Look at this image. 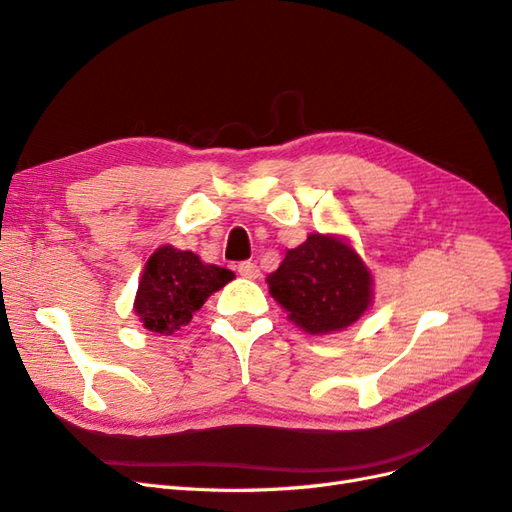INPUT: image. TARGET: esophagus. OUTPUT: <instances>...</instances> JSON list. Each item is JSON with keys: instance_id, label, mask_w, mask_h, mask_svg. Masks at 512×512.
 I'll use <instances>...</instances> for the list:
<instances>
[{"instance_id": "esophagus-1", "label": "esophagus", "mask_w": 512, "mask_h": 512, "mask_svg": "<svg viewBox=\"0 0 512 512\" xmlns=\"http://www.w3.org/2000/svg\"><path fill=\"white\" fill-rule=\"evenodd\" d=\"M238 274L244 278H259V266L253 261L238 263Z\"/></svg>"}]
</instances>
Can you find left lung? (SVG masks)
Instances as JSON below:
<instances>
[{
    "label": "left lung",
    "instance_id": "obj_1",
    "mask_svg": "<svg viewBox=\"0 0 512 512\" xmlns=\"http://www.w3.org/2000/svg\"><path fill=\"white\" fill-rule=\"evenodd\" d=\"M272 298L312 336L340 332L372 306L374 280L353 244L334 234H310L285 253L266 278Z\"/></svg>",
    "mask_w": 512,
    "mask_h": 512
}]
</instances>
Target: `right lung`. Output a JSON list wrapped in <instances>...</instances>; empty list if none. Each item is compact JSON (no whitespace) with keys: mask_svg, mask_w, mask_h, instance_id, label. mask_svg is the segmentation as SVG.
I'll list each match as a JSON object with an SVG mask.
<instances>
[{"mask_svg":"<svg viewBox=\"0 0 512 512\" xmlns=\"http://www.w3.org/2000/svg\"><path fill=\"white\" fill-rule=\"evenodd\" d=\"M234 272L204 263L191 251L163 244L148 257L140 276L134 312L140 323L161 336H170L193 319L214 291L223 289Z\"/></svg>","mask_w":512,"mask_h":512,"instance_id":"add662e5","label":"right lung"}]
</instances>
